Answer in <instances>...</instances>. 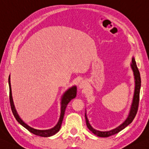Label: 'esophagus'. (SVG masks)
<instances>
[{"instance_id":"esophagus-1","label":"esophagus","mask_w":149,"mask_h":149,"mask_svg":"<svg viewBox=\"0 0 149 149\" xmlns=\"http://www.w3.org/2000/svg\"><path fill=\"white\" fill-rule=\"evenodd\" d=\"M86 86V82L85 81H82L80 83L79 85V88H83Z\"/></svg>"}]
</instances>
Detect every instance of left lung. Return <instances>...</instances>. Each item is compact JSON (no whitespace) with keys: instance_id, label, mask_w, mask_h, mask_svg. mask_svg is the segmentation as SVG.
Returning a JSON list of instances; mask_svg holds the SVG:
<instances>
[{"instance_id":"1","label":"left lung","mask_w":149,"mask_h":149,"mask_svg":"<svg viewBox=\"0 0 149 149\" xmlns=\"http://www.w3.org/2000/svg\"><path fill=\"white\" fill-rule=\"evenodd\" d=\"M132 70L134 72V75L135 79V91H134V95L133 98V102L132 104V107H131V109L130 111V113L129 115V117L125 120V121L123 124H121L120 126L116 128L115 129H113L110 131H106V132H101L93 129L91 125H90L88 118L86 117V115L85 113V119H86V126L88 128V129L91 131L92 133H94L95 135L100 136V137H103V138H106V137H109L110 136L114 135L120 132L121 130L124 129L125 127H127L128 125L132 123L134 119L136 117L137 112L138 110L139 107V92H140V88H141V77L140 74H139V70L137 67L136 63L135 61L134 58H132Z\"/></svg>"}]
</instances>
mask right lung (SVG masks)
<instances>
[{
	"mask_svg": "<svg viewBox=\"0 0 149 149\" xmlns=\"http://www.w3.org/2000/svg\"><path fill=\"white\" fill-rule=\"evenodd\" d=\"M8 82H9V87H10V102L11 111H12L13 114L14 116V117L15 118L16 120L18 121L20 125H22V126L24 128H26V129H27L28 131H30V132L33 133V134L41 136V137H49V136H53L60 130L61 124H62V122L63 120L64 115H65L66 108L67 105H68L69 102L72 99H74L76 97V94H77L76 86H73L71 88L68 89L65 93V94L63 95V98H62V101H61V116H60L59 122H58L57 124L56 125V126H55L53 129H51L49 130H37V129H33V128L30 127V126H28L27 124H26L24 122L19 118L18 113H17L16 110H15V109L13 100H12V96H11V90L10 77H9V79H8Z\"/></svg>",
	"mask_w": 149,
	"mask_h": 149,
	"instance_id": "obj_1",
	"label": "right lung"
}]
</instances>
